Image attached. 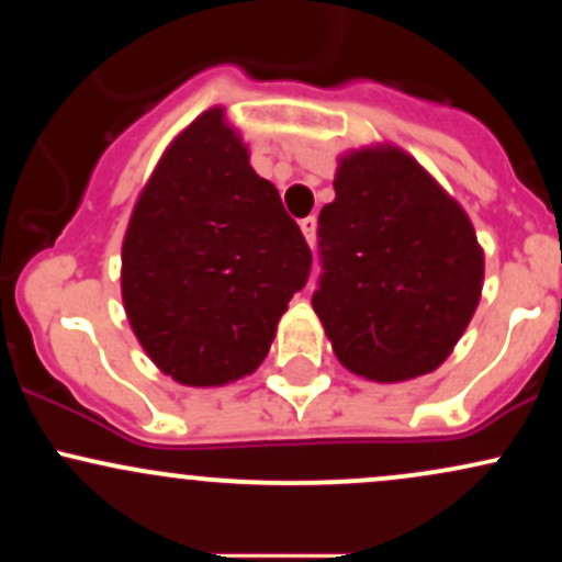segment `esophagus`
<instances>
[{"label":"esophagus","mask_w":562,"mask_h":562,"mask_svg":"<svg viewBox=\"0 0 562 562\" xmlns=\"http://www.w3.org/2000/svg\"><path fill=\"white\" fill-rule=\"evenodd\" d=\"M301 232H303V237H306V243L314 248V243H317V218L314 216L301 218Z\"/></svg>","instance_id":"esophagus-1"}]
</instances>
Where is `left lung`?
Listing matches in <instances>:
<instances>
[{
  "label": "left lung",
  "instance_id": "left-lung-1",
  "mask_svg": "<svg viewBox=\"0 0 562 562\" xmlns=\"http://www.w3.org/2000/svg\"><path fill=\"white\" fill-rule=\"evenodd\" d=\"M319 211L312 306L338 362L375 383L434 372L473 319L483 250L462 205L396 145L346 153Z\"/></svg>",
  "mask_w": 562,
  "mask_h": 562
}]
</instances>
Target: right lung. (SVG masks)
<instances>
[{"mask_svg": "<svg viewBox=\"0 0 562 562\" xmlns=\"http://www.w3.org/2000/svg\"><path fill=\"white\" fill-rule=\"evenodd\" d=\"M312 250L224 108L200 113L142 187L121 248V295L147 357L214 389L263 362Z\"/></svg>", "mask_w": 562, "mask_h": 562, "instance_id": "add662e5", "label": "right lung"}]
</instances>
